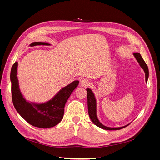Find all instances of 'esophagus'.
I'll use <instances>...</instances> for the list:
<instances>
[{"mask_svg":"<svg viewBox=\"0 0 160 160\" xmlns=\"http://www.w3.org/2000/svg\"><path fill=\"white\" fill-rule=\"evenodd\" d=\"M80 84H81V85L82 87H84V88H87V87L89 86L90 85V81H89V80L87 79H82L81 81Z\"/></svg>","mask_w":160,"mask_h":160,"instance_id":"34e87169","label":"esophagus"}]
</instances>
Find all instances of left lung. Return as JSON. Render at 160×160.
Here are the masks:
<instances>
[{
	"label": "left lung",
	"mask_w": 160,
	"mask_h": 160,
	"mask_svg": "<svg viewBox=\"0 0 160 160\" xmlns=\"http://www.w3.org/2000/svg\"><path fill=\"white\" fill-rule=\"evenodd\" d=\"M133 55L135 57L136 60L138 61V62H139V65L141 66L142 68L143 69L145 72V75H146V82L148 83V79L149 77V70H148V65H146V62L144 61L141 55H140L139 52H134ZM87 93H88V105L89 115L91 120L92 121V122H93L95 125H97V126L101 129H103L105 130H119L122 128H124L125 127H127L129 125L128 124L127 125H125V126L120 127V128H109V127H107L103 125L99 122L98 118V115H97V102H96V99L94 95V93H93V91H91V89L89 88L87 89Z\"/></svg>",
	"instance_id": "obj_1"
}]
</instances>
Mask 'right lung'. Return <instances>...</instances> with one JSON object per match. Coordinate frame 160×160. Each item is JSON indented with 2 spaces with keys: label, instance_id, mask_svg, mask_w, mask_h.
I'll return each mask as SVG.
<instances>
[{
  "label": "right lung",
  "instance_id": "obj_1",
  "mask_svg": "<svg viewBox=\"0 0 160 160\" xmlns=\"http://www.w3.org/2000/svg\"><path fill=\"white\" fill-rule=\"evenodd\" d=\"M37 45H50L49 43L35 42L31 47ZM18 62L13 64L11 71L12 99L14 108L21 117L32 126L39 128H49L60 123L63 118L64 108L67 99L79 85V81L62 88L49 101L43 103L28 102L23 98L19 89L17 79Z\"/></svg>",
  "mask_w": 160,
  "mask_h": 160
}]
</instances>
